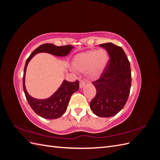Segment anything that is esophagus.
Segmentation results:
<instances>
[{
    "label": "esophagus",
    "mask_w": 160,
    "mask_h": 160,
    "mask_svg": "<svg viewBox=\"0 0 160 160\" xmlns=\"http://www.w3.org/2000/svg\"><path fill=\"white\" fill-rule=\"evenodd\" d=\"M85 84H86V82L84 81H83V80H81V81H80V83H79L80 88H83V87L85 85Z\"/></svg>",
    "instance_id": "obj_1"
}]
</instances>
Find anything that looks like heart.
<instances>
[{
  "instance_id": "1",
  "label": "heart",
  "mask_w": 160,
  "mask_h": 160,
  "mask_svg": "<svg viewBox=\"0 0 160 160\" xmlns=\"http://www.w3.org/2000/svg\"><path fill=\"white\" fill-rule=\"evenodd\" d=\"M109 59L105 49L89 51L77 55L74 59L73 66L79 71H88L90 77L99 75L103 71Z\"/></svg>"
}]
</instances>
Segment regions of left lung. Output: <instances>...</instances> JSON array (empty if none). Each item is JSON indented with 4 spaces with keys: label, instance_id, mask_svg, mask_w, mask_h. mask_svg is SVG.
<instances>
[{
    "label": "left lung",
    "instance_id": "obj_1",
    "mask_svg": "<svg viewBox=\"0 0 160 160\" xmlns=\"http://www.w3.org/2000/svg\"><path fill=\"white\" fill-rule=\"evenodd\" d=\"M109 59L99 79L92 82L97 93L90 108L99 117L109 118L119 113L128 99L132 72L130 62L123 49L111 42L99 45Z\"/></svg>",
    "mask_w": 160,
    "mask_h": 160
}]
</instances>
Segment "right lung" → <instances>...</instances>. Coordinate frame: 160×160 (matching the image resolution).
I'll use <instances>...</instances> for the list:
<instances>
[{
    "mask_svg": "<svg viewBox=\"0 0 160 160\" xmlns=\"http://www.w3.org/2000/svg\"><path fill=\"white\" fill-rule=\"evenodd\" d=\"M72 48L73 47L70 45L58 47L50 43H45L34 50L27 59L22 78L23 90L28 103L32 110L43 118L53 119L60 118L67 110L71 96L79 89V82L78 80L75 82L64 80L59 89L51 98L46 99L33 98L27 93L25 85V76L28 62L38 52H45L57 56H63L68 55Z\"/></svg>",
    "mask_w": 160,
    "mask_h": 160,
    "instance_id": "right-lung-1",
    "label": "right lung"
}]
</instances>
